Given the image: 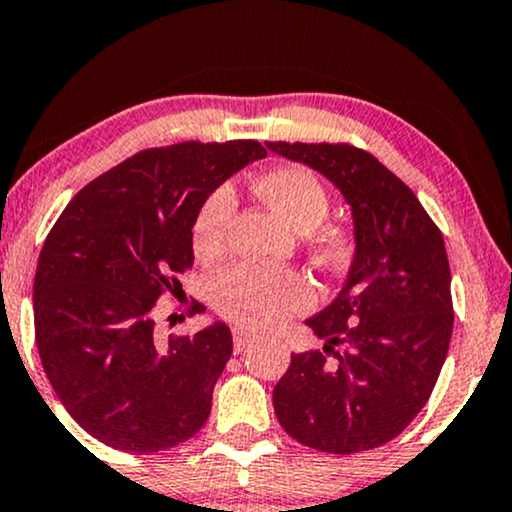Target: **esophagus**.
<instances>
[{"mask_svg": "<svg viewBox=\"0 0 512 512\" xmlns=\"http://www.w3.org/2000/svg\"><path fill=\"white\" fill-rule=\"evenodd\" d=\"M252 341H255V334H250L248 329H240V326L233 329V346H236V353H243Z\"/></svg>", "mask_w": 512, "mask_h": 512, "instance_id": "esophagus-1", "label": "esophagus"}]
</instances>
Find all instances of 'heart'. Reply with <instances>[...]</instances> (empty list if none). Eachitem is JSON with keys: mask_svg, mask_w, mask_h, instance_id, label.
Wrapping results in <instances>:
<instances>
[{"mask_svg": "<svg viewBox=\"0 0 512 512\" xmlns=\"http://www.w3.org/2000/svg\"><path fill=\"white\" fill-rule=\"evenodd\" d=\"M255 190L295 231L310 233L329 214L324 183L305 166H281L255 183ZM236 193L229 183L217 186L202 200L193 221V250L200 260H214L226 245ZM217 310L243 326H274L312 305V288L305 276L291 269H269L238 262L212 283Z\"/></svg>", "mask_w": 512, "mask_h": 512, "instance_id": "heart-1", "label": "heart"}]
</instances>
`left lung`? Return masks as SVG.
Here are the masks:
<instances>
[{
    "label": "left lung",
    "instance_id": "1",
    "mask_svg": "<svg viewBox=\"0 0 512 512\" xmlns=\"http://www.w3.org/2000/svg\"><path fill=\"white\" fill-rule=\"evenodd\" d=\"M341 190L355 252L336 298L307 319L324 346L293 353L274 410L295 441L350 455L396 439L424 408L453 334L451 267L417 195L353 145L267 143Z\"/></svg>",
    "mask_w": 512,
    "mask_h": 512
}]
</instances>
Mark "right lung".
Wrapping results in <instances>:
<instances>
[{"mask_svg": "<svg viewBox=\"0 0 512 512\" xmlns=\"http://www.w3.org/2000/svg\"><path fill=\"white\" fill-rule=\"evenodd\" d=\"M262 157L257 140L143 150L88 183L49 231L33 286L35 343L54 393L97 441L157 453L207 422L231 329L214 322L162 346L152 310L193 267L202 200Z\"/></svg>", "mask_w": 512, "mask_h": 512, "instance_id": "obj_1", "label": "right lung"}]
</instances>
